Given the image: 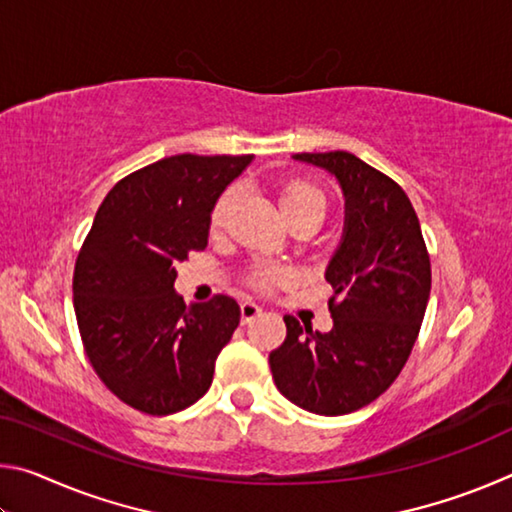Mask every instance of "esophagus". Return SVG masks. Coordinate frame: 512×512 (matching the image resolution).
Here are the masks:
<instances>
[{
	"mask_svg": "<svg viewBox=\"0 0 512 512\" xmlns=\"http://www.w3.org/2000/svg\"><path fill=\"white\" fill-rule=\"evenodd\" d=\"M257 316H262V307L253 300H244L241 302V323L248 325L250 320H255Z\"/></svg>",
	"mask_w": 512,
	"mask_h": 512,
	"instance_id": "1",
	"label": "esophagus"
}]
</instances>
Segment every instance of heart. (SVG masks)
<instances>
[{
  "instance_id": "b5f03b06",
  "label": "heart",
  "mask_w": 512,
  "mask_h": 512,
  "mask_svg": "<svg viewBox=\"0 0 512 512\" xmlns=\"http://www.w3.org/2000/svg\"><path fill=\"white\" fill-rule=\"evenodd\" d=\"M237 198H239V189L235 187L219 196V201H216L212 210V228H223L232 212V207L237 203ZM277 203H280L282 216L284 221L289 223V228L302 221L314 223L318 228L329 210V196L325 189L318 183H314V180H307V178L287 180V183L280 187V192H277ZM282 280H284V271L273 266H259L253 273V284L259 289H268Z\"/></svg>"
}]
</instances>
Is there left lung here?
Returning <instances> with one entry per match:
<instances>
[{
  "label": "left lung",
  "instance_id": "8db88e82",
  "mask_svg": "<svg viewBox=\"0 0 512 512\" xmlns=\"http://www.w3.org/2000/svg\"><path fill=\"white\" fill-rule=\"evenodd\" d=\"M332 173L345 198L343 237L325 268L334 327L327 334L284 316L287 339L268 354L284 397L316 415L370 404L400 375L431 291L420 221L404 189L357 155L298 153Z\"/></svg>",
  "mask_w": 512,
  "mask_h": 512
}]
</instances>
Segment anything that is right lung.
I'll return each instance as SVG.
<instances>
[{
	"label": "right lung",
	"instance_id": "add662e5",
	"mask_svg": "<svg viewBox=\"0 0 512 512\" xmlns=\"http://www.w3.org/2000/svg\"><path fill=\"white\" fill-rule=\"evenodd\" d=\"M253 155H171L103 198L74 268V311L92 368L151 415L192 406L239 325L230 296L185 305L176 264L210 237L212 210Z\"/></svg>",
	"mask_w": 512,
	"mask_h": 512
}]
</instances>
